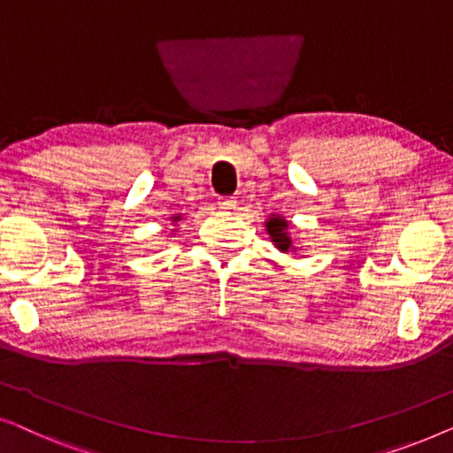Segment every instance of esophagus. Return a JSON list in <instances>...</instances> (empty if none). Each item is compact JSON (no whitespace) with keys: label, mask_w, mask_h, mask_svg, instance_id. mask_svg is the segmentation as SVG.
<instances>
[{"label":"esophagus","mask_w":453,"mask_h":453,"mask_svg":"<svg viewBox=\"0 0 453 453\" xmlns=\"http://www.w3.org/2000/svg\"><path fill=\"white\" fill-rule=\"evenodd\" d=\"M219 206L222 210H233L237 206V200H234V197H219Z\"/></svg>","instance_id":"obj_1"}]
</instances>
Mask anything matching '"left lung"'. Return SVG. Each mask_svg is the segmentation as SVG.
Instances as JSON below:
<instances>
[{
    "instance_id": "obj_1",
    "label": "left lung",
    "mask_w": 453,
    "mask_h": 453,
    "mask_svg": "<svg viewBox=\"0 0 453 453\" xmlns=\"http://www.w3.org/2000/svg\"><path fill=\"white\" fill-rule=\"evenodd\" d=\"M265 231H268L272 243H274L282 253L293 250V239L288 234V220H284L282 216L272 214L268 220H265Z\"/></svg>"
}]
</instances>
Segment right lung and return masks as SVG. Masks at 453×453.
<instances>
[{"label":"right lung","instance_id":"1","mask_svg":"<svg viewBox=\"0 0 453 453\" xmlns=\"http://www.w3.org/2000/svg\"><path fill=\"white\" fill-rule=\"evenodd\" d=\"M177 220H181V214H179V216H173V222H177Z\"/></svg>","mask_w":453,"mask_h":453}]
</instances>
